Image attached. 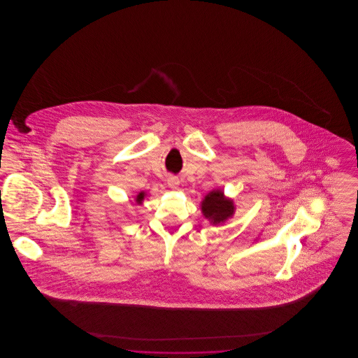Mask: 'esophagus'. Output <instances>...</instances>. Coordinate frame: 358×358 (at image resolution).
I'll list each match as a JSON object with an SVG mask.
<instances>
[{
	"label": "esophagus",
	"instance_id": "1",
	"mask_svg": "<svg viewBox=\"0 0 358 358\" xmlns=\"http://www.w3.org/2000/svg\"><path fill=\"white\" fill-rule=\"evenodd\" d=\"M168 185L171 187V189H177L178 185H180V181H178V178L177 177H169L168 178Z\"/></svg>",
	"mask_w": 358,
	"mask_h": 358
}]
</instances>
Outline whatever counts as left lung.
Segmentation results:
<instances>
[{
	"label": "left lung",
	"mask_w": 358,
	"mask_h": 358,
	"mask_svg": "<svg viewBox=\"0 0 358 358\" xmlns=\"http://www.w3.org/2000/svg\"><path fill=\"white\" fill-rule=\"evenodd\" d=\"M201 210L205 217L213 224H220L232 216L234 203L231 200H225L224 193L220 190H213L205 196L201 204Z\"/></svg>",
	"instance_id": "left-lung-1"
}]
</instances>
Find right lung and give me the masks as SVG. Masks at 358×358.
<instances>
[{"label": "right lung", "instance_id": "1", "mask_svg": "<svg viewBox=\"0 0 358 358\" xmlns=\"http://www.w3.org/2000/svg\"><path fill=\"white\" fill-rule=\"evenodd\" d=\"M142 200H143V193H139V194L136 196V201H138V203H141Z\"/></svg>", "mask_w": 358, "mask_h": 358}]
</instances>
